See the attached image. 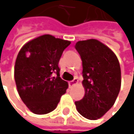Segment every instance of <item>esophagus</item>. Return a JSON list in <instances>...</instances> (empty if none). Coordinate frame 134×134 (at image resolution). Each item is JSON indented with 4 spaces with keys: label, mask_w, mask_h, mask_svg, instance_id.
<instances>
[{
    "label": "esophagus",
    "mask_w": 134,
    "mask_h": 134,
    "mask_svg": "<svg viewBox=\"0 0 134 134\" xmlns=\"http://www.w3.org/2000/svg\"><path fill=\"white\" fill-rule=\"evenodd\" d=\"M78 81H79V79H78V78H74V79L72 80V81H69V86L70 87H72V86H74L75 85H76L77 83H78Z\"/></svg>",
    "instance_id": "esophagus-1"
}]
</instances>
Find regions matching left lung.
I'll return each mask as SVG.
<instances>
[{"label": "left lung", "instance_id": "8db88e82", "mask_svg": "<svg viewBox=\"0 0 134 134\" xmlns=\"http://www.w3.org/2000/svg\"><path fill=\"white\" fill-rule=\"evenodd\" d=\"M82 61V85L85 94L75 101L84 118L97 120L114 105L121 85V72L116 55L97 40L79 41L75 46Z\"/></svg>", "mask_w": 134, "mask_h": 134}]
</instances>
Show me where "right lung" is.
Listing matches in <instances>:
<instances>
[{
  "instance_id": "right-lung-1",
  "label": "right lung",
  "mask_w": 134,
  "mask_h": 134,
  "mask_svg": "<svg viewBox=\"0 0 134 134\" xmlns=\"http://www.w3.org/2000/svg\"><path fill=\"white\" fill-rule=\"evenodd\" d=\"M71 42L46 34L26 43L17 55L14 79L17 91L36 114H48L57 107L68 82L60 78L59 62Z\"/></svg>"
}]
</instances>
